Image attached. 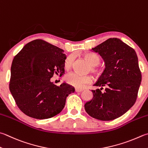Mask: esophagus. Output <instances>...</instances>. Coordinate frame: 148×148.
<instances>
[{
	"instance_id": "obj_1",
	"label": "esophagus",
	"mask_w": 148,
	"mask_h": 148,
	"mask_svg": "<svg viewBox=\"0 0 148 148\" xmlns=\"http://www.w3.org/2000/svg\"><path fill=\"white\" fill-rule=\"evenodd\" d=\"M82 91H83V90H82V89H78V88L75 89V91L76 92H81Z\"/></svg>"
}]
</instances>
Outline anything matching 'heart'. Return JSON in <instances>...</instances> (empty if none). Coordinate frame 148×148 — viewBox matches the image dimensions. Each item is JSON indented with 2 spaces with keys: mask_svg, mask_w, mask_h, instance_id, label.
<instances>
[{
  "mask_svg": "<svg viewBox=\"0 0 148 148\" xmlns=\"http://www.w3.org/2000/svg\"><path fill=\"white\" fill-rule=\"evenodd\" d=\"M84 58L90 64L91 71L97 75H101L102 71L101 68L97 66L100 62V57L97 54L93 53H85L83 54ZM74 58L72 55L67 57L64 61V66L66 69H69L73 66ZM65 81L71 86L78 88H82L86 84H90L92 82L93 78L90 75H82L77 73H71L66 75L64 78Z\"/></svg>",
  "mask_w": 148,
  "mask_h": 148,
  "instance_id": "b5f03b06",
  "label": "heart"
}]
</instances>
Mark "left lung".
<instances>
[{
  "label": "left lung",
  "mask_w": 148,
  "mask_h": 148,
  "mask_svg": "<svg viewBox=\"0 0 148 148\" xmlns=\"http://www.w3.org/2000/svg\"><path fill=\"white\" fill-rule=\"evenodd\" d=\"M91 51L102 57L106 68L94 84L101 88L91 90L93 98L85 104V110L93 118L111 121L124 115L136 102L142 80L137 55L117 38H109Z\"/></svg>",
  "instance_id": "obj_1"
}]
</instances>
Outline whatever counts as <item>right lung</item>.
I'll return each instance as SVG.
<instances>
[{
    "label": "right lung",
    "instance_id": "add662e5",
    "mask_svg": "<svg viewBox=\"0 0 148 148\" xmlns=\"http://www.w3.org/2000/svg\"><path fill=\"white\" fill-rule=\"evenodd\" d=\"M64 50L41 39L27 43L14 57L10 90L25 115L37 119L53 117L64 108L66 97L75 88L50 81L55 73H64Z\"/></svg>",
    "mask_w": 148,
    "mask_h": 148
}]
</instances>
